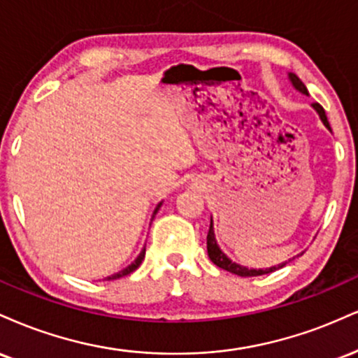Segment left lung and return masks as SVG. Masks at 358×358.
Wrapping results in <instances>:
<instances>
[{"instance_id": "1", "label": "left lung", "mask_w": 358, "mask_h": 358, "mask_svg": "<svg viewBox=\"0 0 358 358\" xmlns=\"http://www.w3.org/2000/svg\"><path fill=\"white\" fill-rule=\"evenodd\" d=\"M288 78L289 82L293 83V87L296 88L298 92H301V94L308 95V90H306L305 83L301 82L300 78L296 77L295 73H288ZM313 108L317 110L318 115H320V119L323 122V125H325L327 129L330 130V124L329 120H327V115H325V110H323V107L320 103H313ZM208 255H209V259L216 264V266L222 268V270L229 271V273H234V275L238 276H259V275H268V273H273L276 270H280V268H283L285 264H287L288 262L285 263H280L278 266H271V268H263V270H255V268H246V266H241V264L231 262V259L226 256L222 251L220 250V246H217L216 243V238H214V228H213V220H211V226H209V233H208Z\"/></svg>"}]
</instances>
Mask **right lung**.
Instances as JSON below:
<instances>
[{
	"label": "right lung",
	"mask_w": 358,
	"mask_h": 358,
	"mask_svg": "<svg viewBox=\"0 0 358 358\" xmlns=\"http://www.w3.org/2000/svg\"><path fill=\"white\" fill-rule=\"evenodd\" d=\"M161 206H162V203H159V204H157V208L154 209V214H152V217L155 216V214H157L159 208H161ZM144 256H145V248H144V250L141 251V255L137 256V258H136V262H134V263H130L129 266L125 268V270H122V271H119V273H115V275L108 276L107 280H119V278H122V276H127V275H130V273H132V271H136L137 268L141 266V263H142V259H144Z\"/></svg>",
	"instance_id": "right-lung-1"
}]
</instances>
